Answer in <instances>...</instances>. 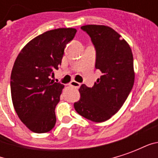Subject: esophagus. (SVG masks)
<instances>
[{
    "mask_svg": "<svg viewBox=\"0 0 158 158\" xmlns=\"http://www.w3.org/2000/svg\"><path fill=\"white\" fill-rule=\"evenodd\" d=\"M80 85H81V84H80V83L76 82V81H74V80H73V81L70 82V86L74 87V88H76V89H79V87H80Z\"/></svg>",
    "mask_w": 158,
    "mask_h": 158,
    "instance_id": "34e87169",
    "label": "esophagus"
}]
</instances>
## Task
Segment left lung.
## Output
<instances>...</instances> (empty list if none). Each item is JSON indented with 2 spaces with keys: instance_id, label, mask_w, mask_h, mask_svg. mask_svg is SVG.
<instances>
[{
  "instance_id": "left-lung-1",
  "label": "left lung",
  "mask_w": 158,
  "mask_h": 158,
  "mask_svg": "<svg viewBox=\"0 0 158 158\" xmlns=\"http://www.w3.org/2000/svg\"><path fill=\"white\" fill-rule=\"evenodd\" d=\"M81 29L90 37L96 52V69L102 75L93 87L82 85L76 112L92 122L101 123L118 113L129 96L135 82L131 48L121 35L104 25H85Z\"/></svg>"
}]
</instances>
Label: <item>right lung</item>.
<instances>
[{"label":"right lung","mask_w":158,"mask_h":158,"mask_svg":"<svg viewBox=\"0 0 158 158\" xmlns=\"http://www.w3.org/2000/svg\"><path fill=\"white\" fill-rule=\"evenodd\" d=\"M76 32L62 28L43 33L22 49L14 62L12 103L20 120L33 132L46 133L55 126V108L64 85L53 82L51 76L61 65L66 45Z\"/></svg>","instance_id":"add662e5"}]
</instances>
